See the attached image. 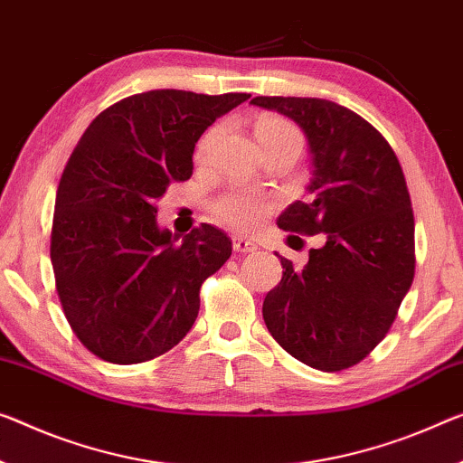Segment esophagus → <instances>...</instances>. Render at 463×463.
Instances as JSON below:
<instances>
[{
    "label": "esophagus",
    "mask_w": 463,
    "mask_h": 463,
    "mask_svg": "<svg viewBox=\"0 0 463 463\" xmlns=\"http://www.w3.org/2000/svg\"><path fill=\"white\" fill-rule=\"evenodd\" d=\"M232 244H233V250H236V252H254L256 250L254 241L241 238V236H233Z\"/></svg>",
    "instance_id": "34e87169"
}]
</instances>
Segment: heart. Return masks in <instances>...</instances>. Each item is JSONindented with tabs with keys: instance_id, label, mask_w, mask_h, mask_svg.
Listing matches in <instances>:
<instances>
[{
	"instance_id": "obj_1",
	"label": "heart",
	"mask_w": 463,
	"mask_h": 463,
	"mask_svg": "<svg viewBox=\"0 0 463 463\" xmlns=\"http://www.w3.org/2000/svg\"><path fill=\"white\" fill-rule=\"evenodd\" d=\"M222 128H213L201 138L196 146V159L204 161L211 155L213 146L219 138ZM256 138H259L262 148L291 145L302 148V134L298 128L288 122L281 116H260L256 122ZM273 211V203L267 196L259 194L254 190H232L225 192L213 203V213L223 225L232 227L236 232H252L259 227L269 213Z\"/></svg>"
}]
</instances>
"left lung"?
Instances as JSON below:
<instances>
[{
	"label": "left lung",
	"mask_w": 463,
	"mask_h": 463,
	"mask_svg": "<svg viewBox=\"0 0 463 463\" xmlns=\"http://www.w3.org/2000/svg\"><path fill=\"white\" fill-rule=\"evenodd\" d=\"M250 103L291 118L308 138L312 198L289 204L277 225L325 233L304 269L277 254L283 277L262 318L296 360L344 371L385 339L414 281V213L402 165L383 134L344 105L310 97Z\"/></svg>",
	"instance_id": "8db88e82"
}]
</instances>
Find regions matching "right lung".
Returning a JSON list of instances; mask_svg holds the SVG:
<instances>
[{"instance_id":"add662e5","label":"right lung","mask_w":463,"mask_h":463,"mask_svg":"<svg viewBox=\"0 0 463 463\" xmlns=\"http://www.w3.org/2000/svg\"><path fill=\"white\" fill-rule=\"evenodd\" d=\"M250 95L161 89L99 113L63 169L52 227V265L76 337L111 364L172 350L192 329L201 286L232 256L209 223L177 241L157 225L169 184L190 180L203 132Z\"/></svg>"}]
</instances>
